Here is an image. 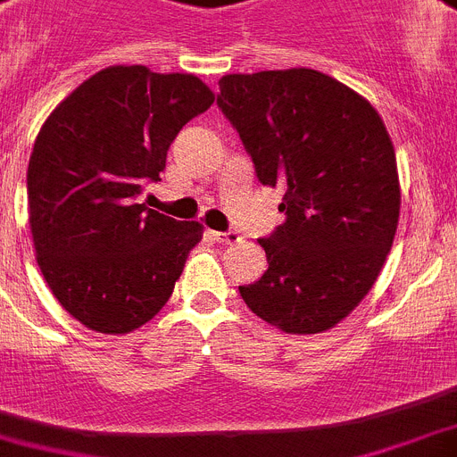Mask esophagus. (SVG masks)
Returning <instances> with one entry per match:
<instances>
[{"label":"esophagus","instance_id":"34e87169","mask_svg":"<svg viewBox=\"0 0 457 457\" xmlns=\"http://www.w3.org/2000/svg\"><path fill=\"white\" fill-rule=\"evenodd\" d=\"M211 237H213V241H218V244H237V241H239V235L232 232V229H228V232H211Z\"/></svg>","mask_w":457,"mask_h":457}]
</instances>
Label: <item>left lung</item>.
I'll return each instance as SVG.
<instances>
[{"instance_id": "obj_1", "label": "left lung", "mask_w": 457, "mask_h": 457, "mask_svg": "<svg viewBox=\"0 0 457 457\" xmlns=\"http://www.w3.org/2000/svg\"><path fill=\"white\" fill-rule=\"evenodd\" d=\"M218 106L286 222L260 239L267 271L239 293L287 335L335 328L362 302L393 246L400 179L377 109L316 69L229 74Z\"/></svg>"}]
</instances>
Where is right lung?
Instances as JSON below:
<instances>
[{
  "mask_svg": "<svg viewBox=\"0 0 457 457\" xmlns=\"http://www.w3.org/2000/svg\"><path fill=\"white\" fill-rule=\"evenodd\" d=\"M213 104L193 74L109 67L83 80L34 141L27 204L46 283L80 325L128 335L174 293L199 222L145 209L171 141Z\"/></svg>",
  "mask_w": 457,
  "mask_h": 457,
  "instance_id": "1",
  "label": "right lung"
}]
</instances>
